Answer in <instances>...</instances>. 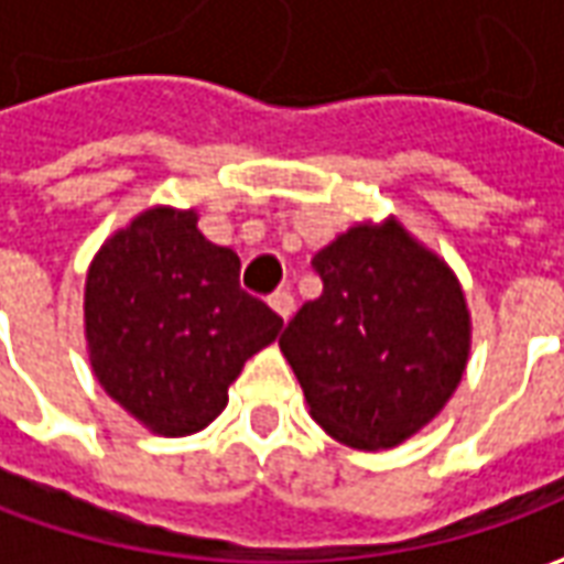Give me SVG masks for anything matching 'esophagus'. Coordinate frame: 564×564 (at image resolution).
Here are the masks:
<instances>
[{"mask_svg":"<svg viewBox=\"0 0 564 564\" xmlns=\"http://www.w3.org/2000/svg\"><path fill=\"white\" fill-rule=\"evenodd\" d=\"M269 305L274 307V311H278L283 319H290V317H293L295 299H293V293H290V290H274V293H271V299H269Z\"/></svg>","mask_w":564,"mask_h":564,"instance_id":"esophagus-1","label":"esophagus"}]
</instances>
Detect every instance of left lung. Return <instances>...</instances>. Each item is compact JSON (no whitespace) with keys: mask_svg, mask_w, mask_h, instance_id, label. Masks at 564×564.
Listing matches in <instances>:
<instances>
[{"mask_svg":"<svg viewBox=\"0 0 564 564\" xmlns=\"http://www.w3.org/2000/svg\"><path fill=\"white\" fill-rule=\"evenodd\" d=\"M311 265L323 293L281 335L311 416L347 447H395L462 380L471 323L459 281L395 220L338 235Z\"/></svg>","mask_w":564,"mask_h":564,"instance_id":"1","label":"left lung"}]
</instances>
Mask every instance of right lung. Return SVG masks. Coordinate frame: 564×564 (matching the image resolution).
<instances>
[{"label":"right lung","instance_id":"add662e5","mask_svg":"<svg viewBox=\"0 0 564 564\" xmlns=\"http://www.w3.org/2000/svg\"><path fill=\"white\" fill-rule=\"evenodd\" d=\"M238 274L241 259L198 232L196 210H144L93 259L84 293L93 371L156 435L214 423L247 359L278 338L283 319Z\"/></svg>","mask_w":564,"mask_h":564}]
</instances>
